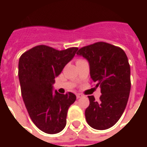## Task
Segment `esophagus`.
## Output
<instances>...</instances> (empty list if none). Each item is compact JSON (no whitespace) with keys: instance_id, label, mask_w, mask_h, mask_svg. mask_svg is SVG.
Masks as SVG:
<instances>
[{"instance_id":"esophagus-1","label":"esophagus","mask_w":147,"mask_h":147,"mask_svg":"<svg viewBox=\"0 0 147 147\" xmlns=\"http://www.w3.org/2000/svg\"><path fill=\"white\" fill-rule=\"evenodd\" d=\"M82 97H83V95H82V94H80V93L77 94V99L82 98Z\"/></svg>"}]
</instances>
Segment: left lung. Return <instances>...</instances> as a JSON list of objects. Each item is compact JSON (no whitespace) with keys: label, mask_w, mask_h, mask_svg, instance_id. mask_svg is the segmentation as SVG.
<instances>
[{"label":"left lung","mask_w":147,"mask_h":147,"mask_svg":"<svg viewBox=\"0 0 147 147\" xmlns=\"http://www.w3.org/2000/svg\"><path fill=\"white\" fill-rule=\"evenodd\" d=\"M77 55L88 60L91 78L101 92L100 101H96L93 96H88L86 120L95 129L110 128L120 119L129 97L131 80L127 55L120 47L104 42L83 47Z\"/></svg>","instance_id":"1"}]
</instances>
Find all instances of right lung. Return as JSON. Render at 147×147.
<instances>
[{
  "label": "right lung",
  "mask_w": 147,
  "mask_h": 147,
  "mask_svg": "<svg viewBox=\"0 0 147 147\" xmlns=\"http://www.w3.org/2000/svg\"><path fill=\"white\" fill-rule=\"evenodd\" d=\"M78 47L58 51L39 45L25 51L19 61L21 93L32 121L42 132L55 134L66 125L68 110L75 100L72 92H52L55 78L74 58Z\"/></svg>",
  "instance_id": "right-lung-1"
}]
</instances>
